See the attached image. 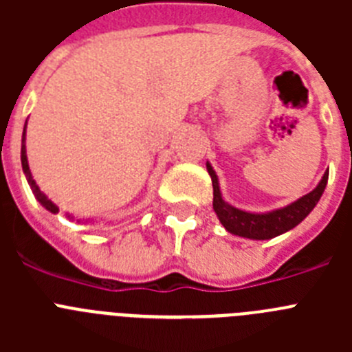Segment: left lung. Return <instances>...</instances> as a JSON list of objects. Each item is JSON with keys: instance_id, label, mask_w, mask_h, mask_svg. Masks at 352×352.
Returning a JSON list of instances; mask_svg holds the SVG:
<instances>
[{"instance_id": "1", "label": "left lung", "mask_w": 352, "mask_h": 352, "mask_svg": "<svg viewBox=\"0 0 352 352\" xmlns=\"http://www.w3.org/2000/svg\"><path fill=\"white\" fill-rule=\"evenodd\" d=\"M206 169L211 176V183H213V210L219 217L220 223L226 227L227 232L248 239H272L294 229L316 208L322 192H324L326 183H328V170H326L322 174L321 182L317 183L316 188L307 195L296 199L294 203L284 208L257 213V211L239 210V208L227 203L222 197V192H220L219 176L213 170L210 162H206Z\"/></svg>"}]
</instances>
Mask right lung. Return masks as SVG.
<instances>
[{
  "mask_svg": "<svg viewBox=\"0 0 352 352\" xmlns=\"http://www.w3.org/2000/svg\"><path fill=\"white\" fill-rule=\"evenodd\" d=\"M26 123H28V121H26ZM21 164H23V173H24V176H26V179H28V185L31 186V190H33V194H35L36 201H38V203L42 204L45 210L51 211V213H54V214L58 213V211H60V208L56 206L51 199H49L47 195L40 190V186L36 185V182L33 179V174H31L30 164H28V155H26V125H24V130H23V144H21ZM67 219L68 220H76V217H74V214H70V213H67ZM77 222L96 223V220L95 219H77Z\"/></svg>",
  "mask_w": 352,
  "mask_h": 352,
  "instance_id": "1",
  "label": "right lung"
}]
</instances>
